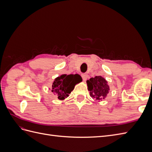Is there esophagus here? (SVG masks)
Returning <instances> with one entry per match:
<instances>
[{
    "instance_id": "1",
    "label": "esophagus",
    "mask_w": 152,
    "mask_h": 152,
    "mask_svg": "<svg viewBox=\"0 0 152 152\" xmlns=\"http://www.w3.org/2000/svg\"><path fill=\"white\" fill-rule=\"evenodd\" d=\"M87 74H86V73H84V74H82V79H83V80H86V79H87Z\"/></svg>"
}]
</instances>
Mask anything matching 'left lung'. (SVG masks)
Segmentation results:
<instances>
[{"label": "left lung", "mask_w": 152, "mask_h": 152, "mask_svg": "<svg viewBox=\"0 0 152 152\" xmlns=\"http://www.w3.org/2000/svg\"><path fill=\"white\" fill-rule=\"evenodd\" d=\"M90 96L97 100L104 99L108 93L110 88L108 82L102 76H96L87 80Z\"/></svg>", "instance_id": "1"}]
</instances>
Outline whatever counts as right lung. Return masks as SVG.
<instances>
[{
    "mask_svg": "<svg viewBox=\"0 0 152 152\" xmlns=\"http://www.w3.org/2000/svg\"><path fill=\"white\" fill-rule=\"evenodd\" d=\"M82 80V77L78 74L61 75L54 79L51 91L59 99L63 100L71 93L75 86Z\"/></svg>",
    "mask_w": 152,
    "mask_h": 152,
    "instance_id": "obj_1",
    "label": "right lung"
}]
</instances>
